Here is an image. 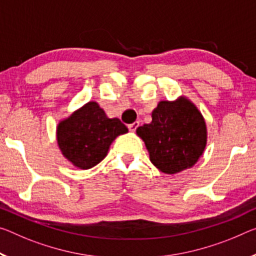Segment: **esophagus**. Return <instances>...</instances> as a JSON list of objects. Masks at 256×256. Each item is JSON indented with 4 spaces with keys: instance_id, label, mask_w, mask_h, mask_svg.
<instances>
[{
    "instance_id": "esophagus-1",
    "label": "esophagus",
    "mask_w": 256,
    "mask_h": 256,
    "mask_svg": "<svg viewBox=\"0 0 256 256\" xmlns=\"http://www.w3.org/2000/svg\"><path fill=\"white\" fill-rule=\"evenodd\" d=\"M138 126H139V122H134V123L128 125V130L131 132H136V130L138 128Z\"/></svg>"
}]
</instances>
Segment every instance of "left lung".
Here are the masks:
<instances>
[{
  "label": "left lung",
  "instance_id": "left-lung-1",
  "mask_svg": "<svg viewBox=\"0 0 256 256\" xmlns=\"http://www.w3.org/2000/svg\"><path fill=\"white\" fill-rule=\"evenodd\" d=\"M152 123L136 128L149 152L150 162L160 172L176 174L192 168L208 144L204 116L192 100H162L152 112Z\"/></svg>",
  "mask_w": 256,
  "mask_h": 256
}]
</instances>
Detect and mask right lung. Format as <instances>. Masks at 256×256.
I'll return each instance as SVG.
<instances>
[{
  "mask_svg": "<svg viewBox=\"0 0 256 256\" xmlns=\"http://www.w3.org/2000/svg\"><path fill=\"white\" fill-rule=\"evenodd\" d=\"M128 130L118 118H109L96 101H88L56 125V144L68 162L88 170L107 156L112 141Z\"/></svg>",
  "mask_w": 256,
  "mask_h": 256,
  "instance_id": "1",
  "label": "right lung"
}]
</instances>
